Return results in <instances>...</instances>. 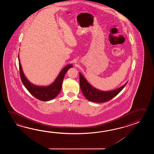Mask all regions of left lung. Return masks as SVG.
I'll list each match as a JSON object with an SVG mask.
<instances>
[{
	"label": "left lung",
	"instance_id": "left-lung-1",
	"mask_svg": "<svg viewBox=\"0 0 154 154\" xmlns=\"http://www.w3.org/2000/svg\"><path fill=\"white\" fill-rule=\"evenodd\" d=\"M79 78L80 86L83 95L88 101L97 103L106 102L111 100L121 91L128 82L114 90L103 91L93 87L80 72H79Z\"/></svg>",
	"mask_w": 154,
	"mask_h": 154
}]
</instances>
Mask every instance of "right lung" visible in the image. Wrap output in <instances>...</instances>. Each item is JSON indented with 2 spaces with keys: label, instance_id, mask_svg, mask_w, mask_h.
Listing matches in <instances>:
<instances>
[{
  "label": "right lung",
  "instance_id": "1",
  "mask_svg": "<svg viewBox=\"0 0 154 154\" xmlns=\"http://www.w3.org/2000/svg\"><path fill=\"white\" fill-rule=\"evenodd\" d=\"M18 58L19 63L20 78L23 85L31 95L36 98L42 101H48L52 100L58 96L61 90L63 80L66 75V72H67L68 69L73 67L72 64H68L66 66L61 70L56 80L51 85L47 86H37L32 84L26 78L23 71L21 65L20 64L19 54L18 56Z\"/></svg>",
  "mask_w": 154,
  "mask_h": 154
}]
</instances>
